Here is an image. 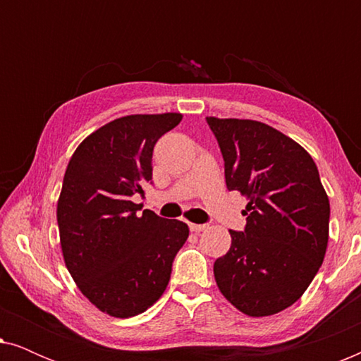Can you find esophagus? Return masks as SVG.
<instances>
[{
  "label": "esophagus",
  "instance_id": "esophagus-1",
  "mask_svg": "<svg viewBox=\"0 0 361 361\" xmlns=\"http://www.w3.org/2000/svg\"><path fill=\"white\" fill-rule=\"evenodd\" d=\"M189 228L192 233H200V231H204L207 228V225H199V224H189Z\"/></svg>",
  "mask_w": 361,
  "mask_h": 361
}]
</instances>
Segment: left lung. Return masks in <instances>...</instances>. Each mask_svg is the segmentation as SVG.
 Here are the masks:
<instances>
[{"label":"left lung","mask_w":361,"mask_h":361,"mask_svg":"<svg viewBox=\"0 0 361 361\" xmlns=\"http://www.w3.org/2000/svg\"><path fill=\"white\" fill-rule=\"evenodd\" d=\"M228 190L246 197L245 231L215 261L220 293L240 312L266 317L293 305L322 266L330 204L317 166L289 136L255 120L207 116Z\"/></svg>","instance_id":"left-lung-1"}]
</instances>
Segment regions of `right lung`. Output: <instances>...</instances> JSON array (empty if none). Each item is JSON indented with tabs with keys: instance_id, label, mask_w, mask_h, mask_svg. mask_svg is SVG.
Listing matches in <instances>:
<instances>
[{
	"instance_id": "1",
	"label": "right lung",
	"mask_w": 361,
	"mask_h": 361,
	"mask_svg": "<svg viewBox=\"0 0 361 361\" xmlns=\"http://www.w3.org/2000/svg\"><path fill=\"white\" fill-rule=\"evenodd\" d=\"M180 120V113L116 118L68 161L57 202L63 261L82 294L111 317H135L161 298L189 236L184 221L140 215L142 205L131 200L152 179L157 140Z\"/></svg>"
}]
</instances>
